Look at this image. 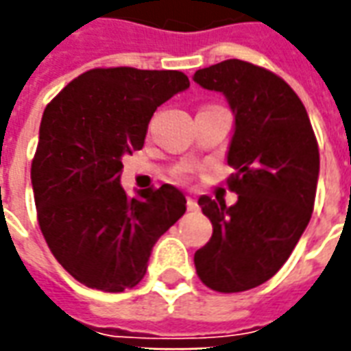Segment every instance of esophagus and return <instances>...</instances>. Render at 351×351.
Here are the masks:
<instances>
[{"mask_svg": "<svg viewBox=\"0 0 351 351\" xmlns=\"http://www.w3.org/2000/svg\"><path fill=\"white\" fill-rule=\"evenodd\" d=\"M186 205H188V210H190V213H193V210H199L197 201H195V199H193V197L186 199Z\"/></svg>", "mask_w": 351, "mask_h": 351, "instance_id": "34e87169", "label": "esophagus"}]
</instances>
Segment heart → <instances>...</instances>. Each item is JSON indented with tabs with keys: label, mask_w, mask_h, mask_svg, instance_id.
Returning <instances> with one entry per match:
<instances>
[{
	"label": "heart",
	"mask_w": 351,
	"mask_h": 351,
	"mask_svg": "<svg viewBox=\"0 0 351 351\" xmlns=\"http://www.w3.org/2000/svg\"><path fill=\"white\" fill-rule=\"evenodd\" d=\"M188 171H190V169H188V167L176 169V178H180V180H184V178L188 176Z\"/></svg>",
	"instance_id": "heart-1"
}]
</instances>
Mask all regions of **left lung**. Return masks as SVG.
Segmentation results:
<instances>
[{
    "instance_id": "left-lung-1",
    "label": "left lung",
    "mask_w": 351,
    "mask_h": 351,
    "mask_svg": "<svg viewBox=\"0 0 351 351\" xmlns=\"http://www.w3.org/2000/svg\"><path fill=\"white\" fill-rule=\"evenodd\" d=\"M193 80L223 93L235 112L228 186L239 195L233 206L199 197L213 237L193 261L206 287L239 293L272 278L299 243L314 210L319 150L299 95L269 69L226 60Z\"/></svg>"
}]
</instances>
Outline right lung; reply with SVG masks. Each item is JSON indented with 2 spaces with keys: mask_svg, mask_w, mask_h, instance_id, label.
<instances>
[{
  "mask_svg": "<svg viewBox=\"0 0 351 351\" xmlns=\"http://www.w3.org/2000/svg\"><path fill=\"white\" fill-rule=\"evenodd\" d=\"M186 88L180 71L97 67L45 108L32 161L37 221L80 284L108 293L137 286L156 241L186 213L171 184L138 197L120 186L123 156L143 148L156 108Z\"/></svg>",
  "mask_w": 351,
  "mask_h": 351,
  "instance_id": "add662e5",
  "label": "right lung"
}]
</instances>
